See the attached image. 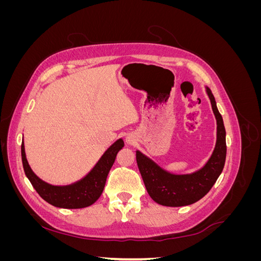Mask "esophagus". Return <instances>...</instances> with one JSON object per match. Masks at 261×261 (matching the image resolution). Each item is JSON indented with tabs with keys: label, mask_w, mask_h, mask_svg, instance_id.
Here are the masks:
<instances>
[{
	"label": "esophagus",
	"mask_w": 261,
	"mask_h": 261,
	"mask_svg": "<svg viewBox=\"0 0 261 261\" xmlns=\"http://www.w3.org/2000/svg\"><path fill=\"white\" fill-rule=\"evenodd\" d=\"M129 143H130V140H129Z\"/></svg>",
	"instance_id": "obj_1"
}]
</instances>
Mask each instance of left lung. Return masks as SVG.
I'll return each instance as SVG.
<instances>
[{
	"mask_svg": "<svg viewBox=\"0 0 261 261\" xmlns=\"http://www.w3.org/2000/svg\"><path fill=\"white\" fill-rule=\"evenodd\" d=\"M212 111L217 118V144L206 165L193 174L174 175L160 167L141 152H136V160L141 177L149 196L159 204L167 207H181L201 199L215 185L222 172L226 156L225 128L219 113L216 100L207 88Z\"/></svg>",
	"mask_w": 261,
	"mask_h": 261,
	"instance_id": "left-lung-1",
	"label": "left lung"
}]
</instances>
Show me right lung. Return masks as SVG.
Segmentation results:
<instances>
[{
	"label": "right lung",
	"instance_id": "1",
	"mask_svg": "<svg viewBox=\"0 0 261 261\" xmlns=\"http://www.w3.org/2000/svg\"><path fill=\"white\" fill-rule=\"evenodd\" d=\"M123 147V139L115 141L101 156L96 167L88 175L77 183L68 186H53L39 178L30 169L27 162L23 141L21 143L22 167L31 185L46 202L59 208L80 209L91 206L93 202L98 200L103 192L108 174L115 161L116 154Z\"/></svg>",
	"mask_w": 261,
	"mask_h": 261
}]
</instances>
